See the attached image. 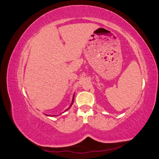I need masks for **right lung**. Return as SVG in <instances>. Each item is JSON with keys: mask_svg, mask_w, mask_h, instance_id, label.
<instances>
[{"mask_svg": "<svg viewBox=\"0 0 159 159\" xmlns=\"http://www.w3.org/2000/svg\"><path fill=\"white\" fill-rule=\"evenodd\" d=\"M74 97H73V98H72V101H71V105H70V106L68 108V109H67L66 111H68L69 109H70V107H71V105H73V103H74ZM63 113H64V112H63ZM47 115V116H51V117H53V116H55V117H56V116H58V115Z\"/></svg>", "mask_w": 159, "mask_h": 159, "instance_id": "right-lung-1", "label": "right lung"}]
</instances>
